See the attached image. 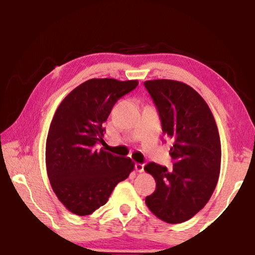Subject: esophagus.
Here are the masks:
<instances>
[{
  "mask_svg": "<svg viewBox=\"0 0 255 255\" xmlns=\"http://www.w3.org/2000/svg\"><path fill=\"white\" fill-rule=\"evenodd\" d=\"M144 166H145V164L136 163V164H135V170H136L137 172H144Z\"/></svg>",
  "mask_w": 255,
  "mask_h": 255,
  "instance_id": "esophagus-1",
  "label": "esophagus"
}]
</instances>
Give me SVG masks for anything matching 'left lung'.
Masks as SVG:
<instances>
[{
  "instance_id": "left-lung-1",
  "label": "left lung",
  "mask_w": 255,
  "mask_h": 255,
  "mask_svg": "<svg viewBox=\"0 0 255 255\" xmlns=\"http://www.w3.org/2000/svg\"><path fill=\"white\" fill-rule=\"evenodd\" d=\"M144 85L156 106L163 133L173 141V169L154 162L144 167L156 181L145 202L163 222H187L204 208L218 182L222 147L217 125L191 86L173 80L146 81Z\"/></svg>"
}]
</instances>
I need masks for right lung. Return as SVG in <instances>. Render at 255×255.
<instances>
[{
	"label": "right lung",
	"mask_w": 255,
	"mask_h": 255,
	"mask_svg": "<svg viewBox=\"0 0 255 255\" xmlns=\"http://www.w3.org/2000/svg\"><path fill=\"white\" fill-rule=\"evenodd\" d=\"M138 85L137 80L91 79L64 99L46 140V167L51 188L71 213L86 216L109 199L133 170L129 157L96 149L112 107Z\"/></svg>",
	"instance_id": "add662e5"
}]
</instances>
